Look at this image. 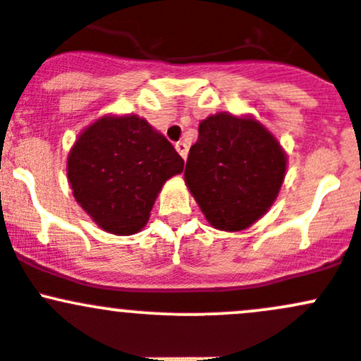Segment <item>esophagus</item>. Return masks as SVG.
<instances>
[{"label":"esophagus","instance_id":"obj_1","mask_svg":"<svg viewBox=\"0 0 361 361\" xmlns=\"http://www.w3.org/2000/svg\"><path fill=\"white\" fill-rule=\"evenodd\" d=\"M176 152L181 155V159L185 160V159H187V155H188V145L183 143V141H178V143H176Z\"/></svg>","mask_w":361,"mask_h":361}]
</instances>
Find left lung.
I'll return each mask as SVG.
<instances>
[{
  "label": "left lung",
  "mask_w": 361,
  "mask_h": 361,
  "mask_svg": "<svg viewBox=\"0 0 361 361\" xmlns=\"http://www.w3.org/2000/svg\"><path fill=\"white\" fill-rule=\"evenodd\" d=\"M288 157L274 134L251 115L218 111L199 123L185 183L211 227L239 232L278 199Z\"/></svg>",
  "instance_id": "8db88e82"
}]
</instances>
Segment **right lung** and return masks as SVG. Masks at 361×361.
Listing matches in <instances>:
<instances>
[{
    "mask_svg": "<svg viewBox=\"0 0 361 361\" xmlns=\"http://www.w3.org/2000/svg\"><path fill=\"white\" fill-rule=\"evenodd\" d=\"M173 145L137 115H103L68 154V183L94 224L115 235L147 225L159 192L183 171Z\"/></svg>",
    "mask_w": 361,
    "mask_h": 361,
    "instance_id": "obj_1",
    "label": "right lung"
}]
</instances>
